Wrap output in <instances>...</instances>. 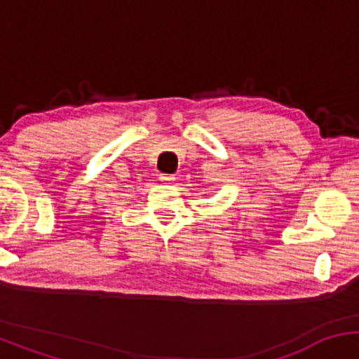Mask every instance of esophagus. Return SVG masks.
Wrapping results in <instances>:
<instances>
[{
    "instance_id": "obj_1",
    "label": "esophagus",
    "mask_w": 359,
    "mask_h": 359,
    "mask_svg": "<svg viewBox=\"0 0 359 359\" xmlns=\"http://www.w3.org/2000/svg\"><path fill=\"white\" fill-rule=\"evenodd\" d=\"M160 180H162L163 184H174L175 182V175L162 174V175H160Z\"/></svg>"
}]
</instances>
